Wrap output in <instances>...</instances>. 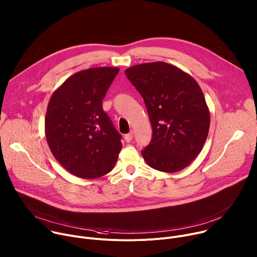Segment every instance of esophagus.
I'll return each mask as SVG.
<instances>
[{"instance_id":"obj_1","label":"esophagus","mask_w":257,"mask_h":257,"mask_svg":"<svg viewBox=\"0 0 257 257\" xmlns=\"http://www.w3.org/2000/svg\"><path fill=\"white\" fill-rule=\"evenodd\" d=\"M132 137H133V132H130V133H128V134L125 135V140H126L127 142H130V141L132 140Z\"/></svg>"}]
</instances>
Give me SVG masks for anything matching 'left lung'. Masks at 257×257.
Masks as SVG:
<instances>
[{"label":"left lung","mask_w":257,"mask_h":257,"mask_svg":"<svg viewBox=\"0 0 257 257\" xmlns=\"http://www.w3.org/2000/svg\"><path fill=\"white\" fill-rule=\"evenodd\" d=\"M125 74L141 94L153 128L151 143L141 152L144 161L166 173L189 166L201 152L210 124L198 83L165 62L135 65Z\"/></svg>","instance_id":"1"}]
</instances>
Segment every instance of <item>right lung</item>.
Returning a JSON list of instances; mask_svg holds the SVG:
<instances>
[{"label": "right lung", "mask_w": 257, "mask_h": 257, "mask_svg": "<svg viewBox=\"0 0 257 257\" xmlns=\"http://www.w3.org/2000/svg\"><path fill=\"white\" fill-rule=\"evenodd\" d=\"M119 72L98 67L70 76L52 95L45 131L56 160L71 174L99 178L115 167L122 135L103 112L102 99Z\"/></svg>", "instance_id": "obj_1"}]
</instances>
